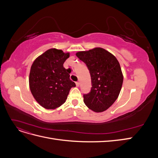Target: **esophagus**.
Here are the masks:
<instances>
[{
    "label": "esophagus",
    "mask_w": 158,
    "mask_h": 158,
    "mask_svg": "<svg viewBox=\"0 0 158 158\" xmlns=\"http://www.w3.org/2000/svg\"><path fill=\"white\" fill-rule=\"evenodd\" d=\"M76 86L78 87L79 85H80V82H76Z\"/></svg>",
    "instance_id": "esophagus-1"
}]
</instances>
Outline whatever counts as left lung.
Masks as SVG:
<instances>
[{
	"label": "left lung",
	"mask_w": 158,
	"mask_h": 158,
	"mask_svg": "<svg viewBox=\"0 0 158 158\" xmlns=\"http://www.w3.org/2000/svg\"><path fill=\"white\" fill-rule=\"evenodd\" d=\"M86 64L92 80V88L84 94V102L95 112L106 111L117 99L123 76L116 57L106 49L98 47L76 54Z\"/></svg>",
	"instance_id": "left-lung-1"
}]
</instances>
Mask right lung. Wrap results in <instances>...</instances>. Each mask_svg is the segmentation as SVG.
<instances>
[{
    "instance_id": "add662e5",
    "label": "right lung",
    "mask_w": 158,
    "mask_h": 158,
    "mask_svg": "<svg viewBox=\"0 0 158 158\" xmlns=\"http://www.w3.org/2000/svg\"><path fill=\"white\" fill-rule=\"evenodd\" d=\"M70 56L63 51L51 49L33 62L30 73V88L36 101L47 109L62 106L71 88L76 84L70 79L68 69L63 67Z\"/></svg>"
}]
</instances>
